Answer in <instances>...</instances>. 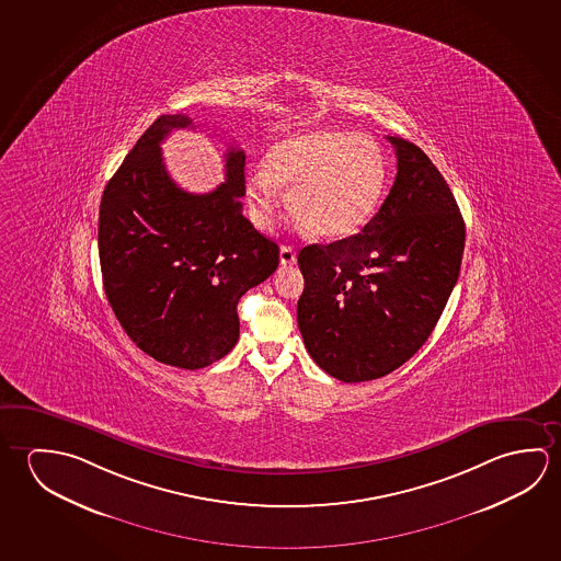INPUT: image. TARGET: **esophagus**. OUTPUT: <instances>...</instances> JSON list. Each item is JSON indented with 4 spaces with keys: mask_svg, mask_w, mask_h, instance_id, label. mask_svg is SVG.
Here are the masks:
<instances>
[{
    "mask_svg": "<svg viewBox=\"0 0 561 561\" xmlns=\"http://www.w3.org/2000/svg\"><path fill=\"white\" fill-rule=\"evenodd\" d=\"M279 262H282V266H294L295 262H297V252H295L294 247L284 244L279 249Z\"/></svg>",
    "mask_w": 561,
    "mask_h": 561,
    "instance_id": "esophagus-1",
    "label": "esophagus"
}]
</instances>
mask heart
Instances as JSON below:
<instances>
[{"label": "heart", "mask_w": 561, "mask_h": 561, "mask_svg": "<svg viewBox=\"0 0 561 561\" xmlns=\"http://www.w3.org/2000/svg\"><path fill=\"white\" fill-rule=\"evenodd\" d=\"M291 211L319 239H346L376 215L387 185L386 154L374 138L312 129L277 140L266 168L247 175L250 221L270 229L282 187Z\"/></svg>", "instance_id": "obj_1"}]
</instances>
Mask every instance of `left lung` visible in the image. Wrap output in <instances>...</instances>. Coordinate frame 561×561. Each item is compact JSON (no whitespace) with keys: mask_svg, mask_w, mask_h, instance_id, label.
<instances>
[{"mask_svg":"<svg viewBox=\"0 0 561 561\" xmlns=\"http://www.w3.org/2000/svg\"><path fill=\"white\" fill-rule=\"evenodd\" d=\"M396 184L358 234L299 252L297 322L329 376L359 383L396 371L431 336L458 282L466 225L421 148L387 137Z\"/></svg>","mask_w":561,"mask_h":561,"instance_id":"8db88e82","label":"left lung"}]
</instances>
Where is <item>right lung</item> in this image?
<instances>
[{
    "label": "right lung",
    "instance_id": "right-lung-1",
    "mask_svg": "<svg viewBox=\"0 0 561 561\" xmlns=\"http://www.w3.org/2000/svg\"><path fill=\"white\" fill-rule=\"evenodd\" d=\"M193 127L160 115L103 190L98 247L117 321L150 358L199 369L239 340L237 305L276 272L279 249L242 215L244 150L230 148L227 182L184 192L165 172L160 142Z\"/></svg>",
    "mask_w": 561,
    "mask_h": 561
}]
</instances>
